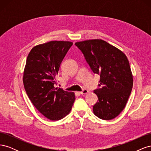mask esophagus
Returning a JSON list of instances; mask_svg holds the SVG:
<instances>
[{"label":"esophagus","mask_w":151,"mask_h":151,"mask_svg":"<svg viewBox=\"0 0 151 151\" xmlns=\"http://www.w3.org/2000/svg\"><path fill=\"white\" fill-rule=\"evenodd\" d=\"M88 93V90H87V89H83V91H81V92H80V93L81 94H87Z\"/></svg>","instance_id":"34e87169"}]
</instances>
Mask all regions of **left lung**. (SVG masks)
Returning a JSON list of instances; mask_svg holds the SVG:
<instances>
[{
	"mask_svg": "<svg viewBox=\"0 0 151 151\" xmlns=\"http://www.w3.org/2000/svg\"><path fill=\"white\" fill-rule=\"evenodd\" d=\"M94 74L100 75L94 91L98 98L93 106L94 115L102 120L116 117L126 106L133 87L129 62L120 50L101 39L76 42Z\"/></svg>",
	"mask_w": 151,
	"mask_h": 151,
	"instance_id": "8db88e82",
	"label": "left lung"
}]
</instances>
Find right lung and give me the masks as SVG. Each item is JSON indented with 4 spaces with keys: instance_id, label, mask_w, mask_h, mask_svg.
<instances>
[{
    "instance_id": "obj_1",
    "label": "right lung",
    "mask_w": 151,
    "mask_h": 151,
    "mask_svg": "<svg viewBox=\"0 0 151 151\" xmlns=\"http://www.w3.org/2000/svg\"><path fill=\"white\" fill-rule=\"evenodd\" d=\"M72 45L67 41L40 44L26 59L22 79L26 94L35 107L52 121L67 116L76 99L74 93L55 87L61 62Z\"/></svg>"
}]
</instances>
